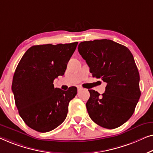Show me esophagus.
I'll list each match as a JSON object with an SVG mask.
<instances>
[{
  "label": "esophagus",
  "instance_id": "obj_1",
  "mask_svg": "<svg viewBox=\"0 0 153 153\" xmlns=\"http://www.w3.org/2000/svg\"><path fill=\"white\" fill-rule=\"evenodd\" d=\"M82 89V88L81 87H77V91H80V90Z\"/></svg>",
  "mask_w": 153,
  "mask_h": 153
}]
</instances>
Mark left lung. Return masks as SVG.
Returning a JSON list of instances; mask_svg holds the SVG:
<instances>
[{
  "instance_id": "obj_1",
  "label": "left lung",
  "mask_w": 153,
  "mask_h": 153,
  "mask_svg": "<svg viewBox=\"0 0 153 153\" xmlns=\"http://www.w3.org/2000/svg\"><path fill=\"white\" fill-rule=\"evenodd\" d=\"M77 48L93 77L107 83L102 96L89 90L86 106L90 118L102 128L120 127L132 117L141 96L132 54L123 45L106 39L81 42Z\"/></svg>"
}]
</instances>
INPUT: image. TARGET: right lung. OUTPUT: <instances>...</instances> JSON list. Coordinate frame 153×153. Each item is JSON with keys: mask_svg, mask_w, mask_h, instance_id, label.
Returning a JSON list of instances; mask_svg holds the SVG:
<instances>
[{"mask_svg": "<svg viewBox=\"0 0 153 153\" xmlns=\"http://www.w3.org/2000/svg\"><path fill=\"white\" fill-rule=\"evenodd\" d=\"M78 42L44 44L30 48L21 58L13 77L15 104L23 121L39 132L54 130L65 120L77 88H55L53 81L63 76Z\"/></svg>", "mask_w": 153, "mask_h": 153, "instance_id": "right-lung-1", "label": "right lung"}]
</instances>
